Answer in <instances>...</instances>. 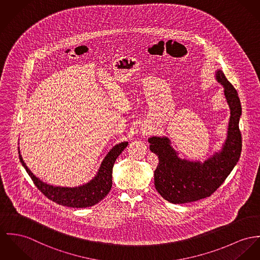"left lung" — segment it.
I'll return each instance as SVG.
<instances>
[{
  "mask_svg": "<svg viewBox=\"0 0 260 260\" xmlns=\"http://www.w3.org/2000/svg\"><path fill=\"white\" fill-rule=\"evenodd\" d=\"M216 79L224 88V96L231 109L228 137L221 150L200 161L182 159L166 137L148 139L150 150L159 163L154 171L155 189L165 199L173 204H184L210 197L230 175L241 153L240 123L241 105L235 87L218 70Z\"/></svg>",
  "mask_w": 260,
  "mask_h": 260,
  "instance_id": "obj_1",
  "label": "left lung"
}]
</instances>
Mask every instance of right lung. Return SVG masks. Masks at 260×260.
Instances as JSON below:
<instances>
[{"label":"right lung","mask_w":260,"mask_h":260,"mask_svg":"<svg viewBox=\"0 0 260 260\" xmlns=\"http://www.w3.org/2000/svg\"><path fill=\"white\" fill-rule=\"evenodd\" d=\"M127 141H123L115 145L103 160L97 175L88 183L73 188L57 187L44 183L40 178L35 176L34 173L25 165L20 155V148L19 157L22 166L34 181L35 185L49 200L65 207L87 208L99 203L110 192L112 188V173L115 161L122 152V150L127 146Z\"/></svg>","instance_id":"right-lung-1"}]
</instances>
